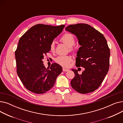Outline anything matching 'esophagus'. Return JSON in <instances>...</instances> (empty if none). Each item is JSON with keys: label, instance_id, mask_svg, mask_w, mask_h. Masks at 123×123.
I'll return each mask as SVG.
<instances>
[{"label": "esophagus", "instance_id": "1", "mask_svg": "<svg viewBox=\"0 0 123 123\" xmlns=\"http://www.w3.org/2000/svg\"><path fill=\"white\" fill-rule=\"evenodd\" d=\"M62 70H63V72H67V71H68L69 70L68 69H66V68H62Z\"/></svg>", "mask_w": 123, "mask_h": 123}]
</instances>
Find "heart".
Listing matches in <instances>:
<instances>
[{"instance_id":"obj_1","label":"heart","mask_w":123,"mask_h":123,"mask_svg":"<svg viewBox=\"0 0 123 123\" xmlns=\"http://www.w3.org/2000/svg\"><path fill=\"white\" fill-rule=\"evenodd\" d=\"M60 41L66 44L68 47L70 51H74L76 47L74 44L76 42V38L73 34L66 33L64 34L60 39ZM55 49V45L54 41L51 42L50 44V50L51 52H54ZM72 57L68 56H59L56 57L55 61L58 64L63 67H68L70 62L72 61Z\"/></svg>"}]
</instances>
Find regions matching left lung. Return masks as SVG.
I'll return each instance as SVG.
<instances>
[{"label": "left lung", "mask_w": 123, "mask_h": 123, "mask_svg": "<svg viewBox=\"0 0 123 123\" xmlns=\"http://www.w3.org/2000/svg\"><path fill=\"white\" fill-rule=\"evenodd\" d=\"M66 30L78 39L81 46L77 53L76 66L85 69L82 74L72 70L75 76L71 85L81 94L93 92L100 87L109 69L110 51L107 40L99 31L85 23L69 25Z\"/></svg>", "instance_id": "obj_1"}]
</instances>
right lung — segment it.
Wrapping results in <instances>:
<instances>
[{
	"mask_svg": "<svg viewBox=\"0 0 123 123\" xmlns=\"http://www.w3.org/2000/svg\"><path fill=\"white\" fill-rule=\"evenodd\" d=\"M64 27L38 24L19 39L15 51L16 71L24 86L30 92L40 94L49 91L62 72L61 66L55 63L46 68L42 59L50 50L51 42Z\"/></svg>",
	"mask_w": 123,
	"mask_h": 123,
	"instance_id": "1",
	"label": "right lung"
}]
</instances>
